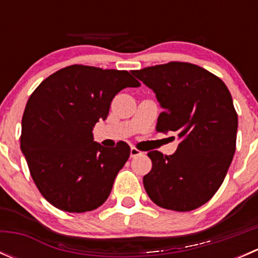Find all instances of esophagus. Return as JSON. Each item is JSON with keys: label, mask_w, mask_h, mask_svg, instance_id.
<instances>
[{"label": "esophagus", "mask_w": 258, "mask_h": 258, "mask_svg": "<svg viewBox=\"0 0 258 258\" xmlns=\"http://www.w3.org/2000/svg\"><path fill=\"white\" fill-rule=\"evenodd\" d=\"M140 155H142L141 151H139L137 148H135V147H131V151H130V156H131L132 158L137 157V156H140Z\"/></svg>", "instance_id": "34e87169"}]
</instances>
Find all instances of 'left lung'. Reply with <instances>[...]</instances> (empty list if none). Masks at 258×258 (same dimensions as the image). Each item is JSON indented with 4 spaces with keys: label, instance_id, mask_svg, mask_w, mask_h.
I'll list each match as a JSON object with an SVG mask.
<instances>
[{
    "label": "left lung",
    "instance_id": "obj_1",
    "mask_svg": "<svg viewBox=\"0 0 258 258\" xmlns=\"http://www.w3.org/2000/svg\"><path fill=\"white\" fill-rule=\"evenodd\" d=\"M155 92L163 112L157 131L177 134L173 155L150 151L152 170L144 177L148 197L162 209L186 212L212 199L236 150L238 119L222 80L186 62L132 71Z\"/></svg>",
    "mask_w": 258,
    "mask_h": 258
}]
</instances>
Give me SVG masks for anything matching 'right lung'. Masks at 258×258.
<instances>
[{
    "mask_svg": "<svg viewBox=\"0 0 258 258\" xmlns=\"http://www.w3.org/2000/svg\"><path fill=\"white\" fill-rule=\"evenodd\" d=\"M140 83L127 71L64 67L33 91L22 116L21 151L42 196L66 212H87L108 199L130 146L105 148L93 127L107 118L111 101Z\"/></svg>",
    "mask_w": 258,
    "mask_h": 258,
    "instance_id": "1",
    "label": "right lung"
}]
</instances>
